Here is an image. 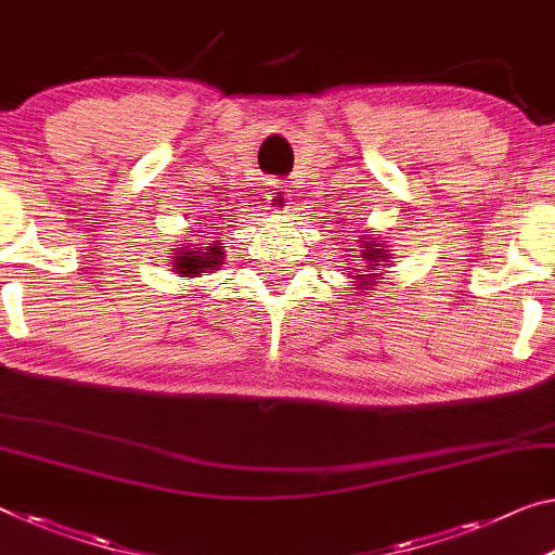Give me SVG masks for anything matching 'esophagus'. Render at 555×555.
I'll return each mask as SVG.
<instances>
[{
    "mask_svg": "<svg viewBox=\"0 0 555 555\" xmlns=\"http://www.w3.org/2000/svg\"><path fill=\"white\" fill-rule=\"evenodd\" d=\"M266 198H268V208L272 212H287L289 201H293V193H289L285 183L272 181L266 189Z\"/></svg>",
    "mask_w": 555,
    "mask_h": 555,
    "instance_id": "esophagus-1",
    "label": "esophagus"
}]
</instances>
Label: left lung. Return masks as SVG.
Masks as SVG:
<instances>
[{
    "mask_svg": "<svg viewBox=\"0 0 555 555\" xmlns=\"http://www.w3.org/2000/svg\"><path fill=\"white\" fill-rule=\"evenodd\" d=\"M362 245H364V250H362V258L366 260V266L364 268H370L366 272H370V275L366 278H372V280H379V262H387V258H389V250H385V245H382L379 241H372V237H364L362 241ZM352 270V268H349ZM352 278H354V283H364V275H354L352 272ZM362 289H366V287H362Z\"/></svg>",
    "mask_w": 555,
    "mask_h": 555,
    "instance_id": "left-lung-1",
    "label": "left lung"
}]
</instances>
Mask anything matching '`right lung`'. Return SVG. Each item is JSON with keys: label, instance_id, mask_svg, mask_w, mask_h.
<instances>
[{"label": "right lung", "instance_id": "1", "mask_svg": "<svg viewBox=\"0 0 555 555\" xmlns=\"http://www.w3.org/2000/svg\"><path fill=\"white\" fill-rule=\"evenodd\" d=\"M223 255H225L223 243L218 241L198 243V245H189V248L178 250L170 266L176 268V272L181 278H198L201 272H210L223 266Z\"/></svg>", "mask_w": 555, "mask_h": 555}]
</instances>
